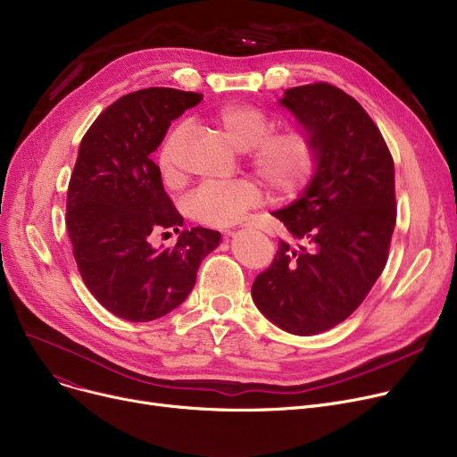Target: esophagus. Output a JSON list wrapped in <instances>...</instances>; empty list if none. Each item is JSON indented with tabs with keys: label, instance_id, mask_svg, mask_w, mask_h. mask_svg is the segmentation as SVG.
I'll return each instance as SVG.
<instances>
[{
	"label": "esophagus",
	"instance_id": "34e87169",
	"mask_svg": "<svg viewBox=\"0 0 457 457\" xmlns=\"http://www.w3.org/2000/svg\"><path fill=\"white\" fill-rule=\"evenodd\" d=\"M228 235H231V233H228Z\"/></svg>",
	"mask_w": 457,
	"mask_h": 457
}]
</instances>
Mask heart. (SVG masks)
<instances>
[{
    "label": "heart",
    "mask_w": 457,
    "mask_h": 457,
    "mask_svg": "<svg viewBox=\"0 0 457 457\" xmlns=\"http://www.w3.org/2000/svg\"><path fill=\"white\" fill-rule=\"evenodd\" d=\"M212 120L238 150H248V161L259 178L279 196H293L313 178L319 148L313 133L296 126L272 131L274 120L250 104H228L214 112ZM187 126L179 124L162 140L157 166L166 181L179 174L178 148ZM262 198L257 183L237 179L226 183H204L188 195L185 209L190 219L212 228L238 222L248 209Z\"/></svg>",
    "instance_id": "b5f03b06"
}]
</instances>
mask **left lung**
<instances>
[{
    "instance_id": "1",
    "label": "left lung",
    "mask_w": 457,
    "mask_h": 457,
    "mask_svg": "<svg viewBox=\"0 0 457 457\" xmlns=\"http://www.w3.org/2000/svg\"><path fill=\"white\" fill-rule=\"evenodd\" d=\"M283 107L315 137L317 172L296 202L272 214L289 233L253 285L270 322L317 335L346 320L386 269L396 224L395 162L378 126L329 83L285 90Z\"/></svg>"
}]
</instances>
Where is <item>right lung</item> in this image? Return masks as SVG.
Listing matches in <instances>:
<instances>
[{
    "label": "right lung",
    "mask_w": 457,
    "mask_h": 457,
    "mask_svg": "<svg viewBox=\"0 0 457 457\" xmlns=\"http://www.w3.org/2000/svg\"><path fill=\"white\" fill-rule=\"evenodd\" d=\"M202 98L162 87L126 94L81 140L68 183L66 229L87 289L124 320L150 322L183 303L202 259L220 245V233L205 228L183 229L174 248L150 245L152 233L183 226L152 154L172 120Z\"/></svg>",
    "instance_id": "right-lung-1"
}]
</instances>
